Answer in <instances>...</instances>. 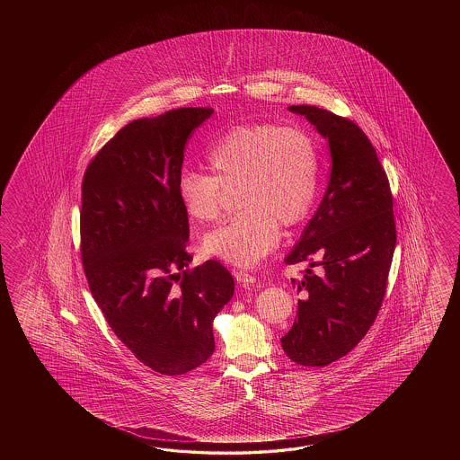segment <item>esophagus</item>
Here are the masks:
<instances>
[{"label":"esophagus","instance_id":"obj_1","mask_svg":"<svg viewBox=\"0 0 460 460\" xmlns=\"http://www.w3.org/2000/svg\"><path fill=\"white\" fill-rule=\"evenodd\" d=\"M234 278H236L238 283H256V276H254V274L248 273V271H242V270H240V271H234Z\"/></svg>","mask_w":460,"mask_h":460}]
</instances>
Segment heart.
I'll return each mask as SVG.
<instances>
[{
	"label": "heart",
	"instance_id": "heart-1",
	"mask_svg": "<svg viewBox=\"0 0 460 460\" xmlns=\"http://www.w3.org/2000/svg\"><path fill=\"white\" fill-rule=\"evenodd\" d=\"M207 161L214 174L184 169L177 197L196 222L222 216L228 190L238 189L244 207L204 236L210 256L234 266H252L279 243V224H301L319 190V153L301 128L268 123L230 128L217 139Z\"/></svg>",
	"mask_w": 460,
	"mask_h": 460
}]
</instances>
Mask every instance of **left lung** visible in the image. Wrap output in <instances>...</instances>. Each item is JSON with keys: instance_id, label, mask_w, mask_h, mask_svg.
I'll list each match as a JSON object with an SVG mask.
<instances>
[{"instance_id": "left-lung-1", "label": "left lung", "mask_w": 460, "mask_h": 460, "mask_svg": "<svg viewBox=\"0 0 460 460\" xmlns=\"http://www.w3.org/2000/svg\"><path fill=\"white\" fill-rule=\"evenodd\" d=\"M327 137L332 166L321 206L284 260L307 261L286 355L304 367L342 358L370 331L386 293L396 226L390 181L362 128L313 105L289 107ZM313 267H319L317 274Z\"/></svg>"}]
</instances>
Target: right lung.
I'll use <instances>...</instances> for the list:
<instances>
[{
	"mask_svg": "<svg viewBox=\"0 0 460 460\" xmlns=\"http://www.w3.org/2000/svg\"><path fill=\"white\" fill-rule=\"evenodd\" d=\"M212 113L177 108L128 123L82 181L80 253L90 293L128 350L169 376L208 360L212 323L234 296L220 261L189 268V217L177 197L187 139Z\"/></svg>",
	"mask_w": 460,
	"mask_h": 460,
	"instance_id": "obj_1",
	"label": "right lung"
}]
</instances>
